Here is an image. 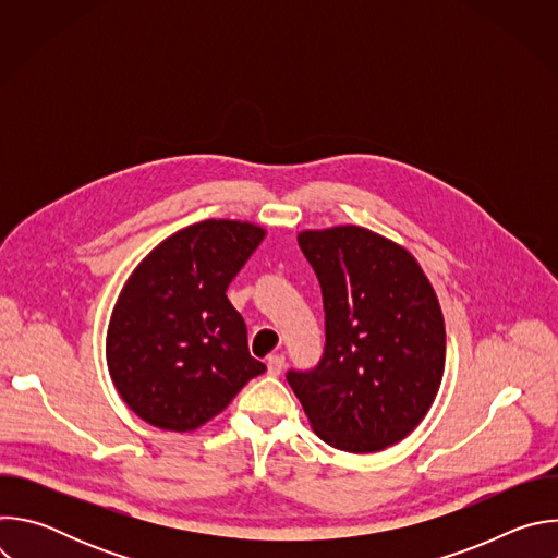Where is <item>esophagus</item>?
<instances>
[{"label": "esophagus", "mask_w": 558, "mask_h": 558, "mask_svg": "<svg viewBox=\"0 0 558 558\" xmlns=\"http://www.w3.org/2000/svg\"><path fill=\"white\" fill-rule=\"evenodd\" d=\"M282 368H284V357H282V355L276 353V355H269V357H267V373H269V375L276 377V375L282 373Z\"/></svg>", "instance_id": "obj_1"}]
</instances>
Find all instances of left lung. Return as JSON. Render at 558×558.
<instances>
[{
  "label": "left lung",
  "mask_w": 558,
  "mask_h": 558,
  "mask_svg": "<svg viewBox=\"0 0 558 558\" xmlns=\"http://www.w3.org/2000/svg\"><path fill=\"white\" fill-rule=\"evenodd\" d=\"M298 245L325 302V355L289 371L311 428L347 452H377L411 435L433 407L446 362L439 300L420 263L357 227L306 229Z\"/></svg>",
  "instance_id": "1"
}]
</instances>
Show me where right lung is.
<instances>
[{"instance_id": "obj_1", "label": "right lung", "mask_w": 558, "mask_h": 558, "mask_svg": "<svg viewBox=\"0 0 558 558\" xmlns=\"http://www.w3.org/2000/svg\"><path fill=\"white\" fill-rule=\"evenodd\" d=\"M263 238L254 222L209 218L166 238L128 278L106 360L121 400L147 424L194 430L267 371L225 293Z\"/></svg>"}]
</instances>
